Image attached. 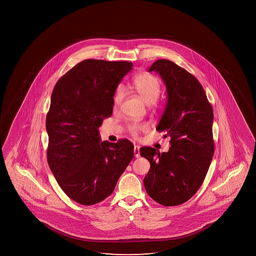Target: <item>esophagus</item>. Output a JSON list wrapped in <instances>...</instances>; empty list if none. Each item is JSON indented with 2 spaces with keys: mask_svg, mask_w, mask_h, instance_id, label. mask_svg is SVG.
I'll list each match as a JSON object with an SVG mask.
<instances>
[{
  "mask_svg": "<svg viewBox=\"0 0 256 256\" xmlns=\"http://www.w3.org/2000/svg\"><path fill=\"white\" fill-rule=\"evenodd\" d=\"M134 154L136 158H140V147L138 145H134Z\"/></svg>",
  "mask_w": 256,
  "mask_h": 256,
  "instance_id": "34e87169",
  "label": "esophagus"
}]
</instances>
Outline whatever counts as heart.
Wrapping results in <instances>:
<instances>
[{"mask_svg":"<svg viewBox=\"0 0 256 256\" xmlns=\"http://www.w3.org/2000/svg\"><path fill=\"white\" fill-rule=\"evenodd\" d=\"M133 89L139 95L142 100L146 104H152L158 100L161 88L160 83L158 81V78L154 77V75L150 74H140L137 75L136 77L134 78ZM125 96V90L124 88L120 86L116 88L114 98H112V104L114 108H118ZM148 130V126L144 123H133L128 126V130L130 133L134 136H136L138 134L142 131H146Z\"/></svg>","mask_w":256,"mask_h":256,"instance_id":"b5f03b06","label":"heart"}]
</instances>
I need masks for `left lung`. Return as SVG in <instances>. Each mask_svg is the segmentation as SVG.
<instances>
[{
    "mask_svg": "<svg viewBox=\"0 0 256 256\" xmlns=\"http://www.w3.org/2000/svg\"><path fill=\"white\" fill-rule=\"evenodd\" d=\"M160 74L167 102L156 126L170 137L168 152L140 148L150 162L144 187L154 201L175 206L189 200L202 186L214 154V111L193 75L167 60H156L148 72Z\"/></svg>",
    "mask_w": 256,
    "mask_h": 256,
    "instance_id": "left-lung-1",
    "label": "left lung"
}]
</instances>
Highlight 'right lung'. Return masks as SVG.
I'll list each match as a JSON object with an SVG mask.
<instances>
[{
	"instance_id": "obj_1",
	"label": "right lung",
	"mask_w": 256,
	"mask_h": 256,
	"mask_svg": "<svg viewBox=\"0 0 256 256\" xmlns=\"http://www.w3.org/2000/svg\"><path fill=\"white\" fill-rule=\"evenodd\" d=\"M132 67L126 61L86 60L53 89L46 116L48 164L64 192L83 206L110 196L133 159L132 142H102L98 130L112 116L114 92Z\"/></svg>"
}]
</instances>
